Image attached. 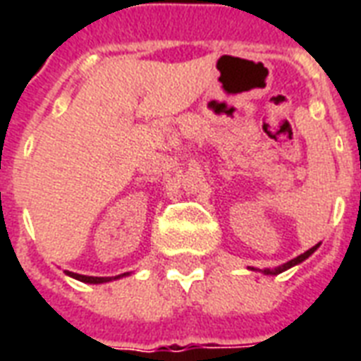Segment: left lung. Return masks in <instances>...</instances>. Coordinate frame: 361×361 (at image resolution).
<instances>
[{
  "instance_id": "left-lung-1",
  "label": "left lung",
  "mask_w": 361,
  "mask_h": 361,
  "mask_svg": "<svg viewBox=\"0 0 361 361\" xmlns=\"http://www.w3.org/2000/svg\"><path fill=\"white\" fill-rule=\"evenodd\" d=\"M319 245H320V243H317V245H314V247H311V249H309V251H305V252H303V255H300V257L292 258L290 262H286L285 266H281V268L274 269V271H269V269H264V274H274V275H277V274H281V271H285V269L292 268V266H296V264L303 262V260H305V258H307V257H311V255H313V252L317 251V247H319Z\"/></svg>"
}]
</instances>
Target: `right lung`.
<instances>
[{"label":"right lung","mask_w":361,"mask_h":361,"mask_svg":"<svg viewBox=\"0 0 361 361\" xmlns=\"http://www.w3.org/2000/svg\"><path fill=\"white\" fill-rule=\"evenodd\" d=\"M67 275H71V277H75V279L82 281V283H93V285H97V283H106V281H112L110 277H90V275L73 274V271H67ZM123 275H127V274H121V275H118V277H123ZM118 277H114V279H118Z\"/></svg>","instance_id":"right-lung-1"}]
</instances>
